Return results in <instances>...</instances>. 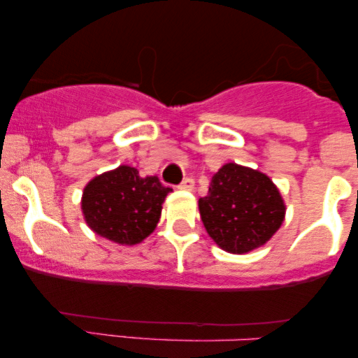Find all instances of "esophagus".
<instances>
[{"label": "esophagus", "instance_id": "obj_1", "mask_svg": "<svg viewBox=\"0 0 358 358\" xmlns=\"http://www.w3.org/2000/svg\"><path fill=\"white\" fill-rule=\"evenodd\" d=\"M193 187H195V180H193L192 176H187V178L180 183V188H182V190H193Z\"/></svg>", "mask_w": 358, "mask_h": 358}]
</instances>
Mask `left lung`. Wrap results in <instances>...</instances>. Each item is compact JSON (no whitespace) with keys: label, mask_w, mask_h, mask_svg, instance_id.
Segmentation results:
<instances>
[{"label":"left lung","mask_w":358,"mask_h":358,"mask_svg":"<svg viewBox=\"0 0 358 358\" xmlns=\"http://www.w3.org/2000/svg\"><path fill=\"white\" fill-rule=\"evenodd\" d=\"M199 210L220 249L245 254L264 245L285 220L286 205L268 175L227 163L212 176Z\"/></svg>","instance_id":"8db88e82"}]
</instances>
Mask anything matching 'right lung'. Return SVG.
<instances>
[{
	"instance_id": "obj_1",
	"label": "right lung",
	"mask_w": 358,
	"mask_h": 358,
	"mask_svg": "<svg viewBox=\"0 0 358 358\" xmlns=\"http://www.w3.org/2000/svg\"><path fill=\"white\" fill-rule=\"evenodd\" d=\"M171 188L158 176H139L133 166L106 171L85 185L82 213L97 236L121 245H134L155 231L162 203Z\"/></svg>"
}]
</instances>
